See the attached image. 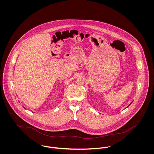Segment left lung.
<instances>
[{
	"mask_svg": "<svg viewBox=\"0 0 154 154\" xmlns=\"http://www.w3.org/2000/svg\"><path fill=\"white\" fill-rule=\"evenodd\" d=\"M132 103H131V104H129V106H128V107H129V106H130V105H131V104H132ZM127 107H126V108H127Z\"/></svg>",
	"mask_w": 154,
	"mask_h": 154,
	"instance_id": "left-lung-1",
	"label": "left lung"
}]
</instances>
